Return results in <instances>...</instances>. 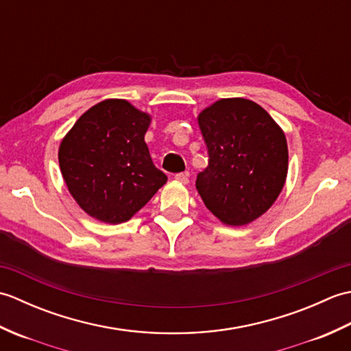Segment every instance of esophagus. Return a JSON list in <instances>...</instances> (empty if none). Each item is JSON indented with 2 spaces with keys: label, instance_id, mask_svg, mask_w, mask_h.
Masks as SVG:
<instances>
[{
  "label": "esophagus",
  "instance_id": "1",
  "mask_svg": "<svg viewBox=\"0 0 351 351\" xmlns=\"http://www.w3.org/2000/svg\"><path fill=\"white\" fill-rule=\"evenodd\" d=\"M175 180L181 184H189V173H185V171H180V173L175 175Z\"/></svg>",
  "mask_w": 351,
  "mask_h": 351
}]
</instances>
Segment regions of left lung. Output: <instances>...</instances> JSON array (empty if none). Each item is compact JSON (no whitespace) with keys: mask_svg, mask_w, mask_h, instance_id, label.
I'll use <instances>...</instances> for the list:
<instances>
[{"mask_svg":"<svg viewBox=\"0 0 351 351\" xmlns=\"http://www.w3.org/2000/svg\"><path fill=\"white\" fill-rule=\"evenodd\" d=\"M197 122L208 151V167L196 180L199 195L225 225H247L274 204L285 184V134L263 107L244 98L214 102Z\"/></svg>","mask_w":351,"mask_h":351,"instance_id":"left-lung-1","label":"left lung"}]
</instances>
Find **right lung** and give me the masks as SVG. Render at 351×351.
Segmentation results:
<instances>
[{"mask_svg":"<svg viewBox=\"0 0 351 351\" xmlns=\"http://www.w3.org/2000/svg\"><path fill=\"white\" fill-rule=\"evenodd\" d=\"M151 117L123 99L96 104L66 134L58 162L71 195L104 223H122L141 210L167 176L145 143Z\"/></svg>","mask_w":351,"mask_h":351,"instance_id":"add662e5","label":"right lung"}]
</instances>
